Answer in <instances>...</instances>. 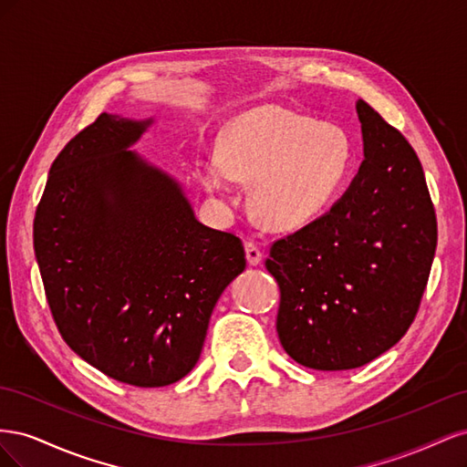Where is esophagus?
I'll list each match as a JSON object with an SVG mask.
<instances>
[{
    "mask_svg": "<svg viewBox=\"0 0 467 467\" xmlns=\"http://www.w3.org/2000/svg\"><path fill=\"white\" fill-rule=\"evenodd\" d=\"M245 253H247V263L249 265H253V266L261 265L263 251H261V247L255 242H253V239H249V242L245 244Z\"/></svg>",
    "mask_w": 467,
    "mask_h": 467,
    "instance_id": "1",
    "label": "esophagus"
}]
</instances>
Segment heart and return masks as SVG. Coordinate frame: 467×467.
<instances>
[{
	"label": "heart",
	"instance_id": "obj_1",
	"mask_svg": "<svg viewBox=\"0 0 467 467\" xmlns=\"http://www.w3.org/2000/svg\"><path fill=\"white\" fill-rule=\"evenodd\" d=\"M352 142L335 122L278 105L251 109L223 132L220 155L199 163L208 191L249 182V204L271 230H296L321 216L341 192Z\"/></svg>",
	"mask_w": 467,
	"mask_h": 467
}]
</instances>
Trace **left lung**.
I'll return each instance as SVG.
<instances>
[{
  "label": "left lung",
  "mask_w": 467,
  "mask_h": 467,
  "mask_svg": "<svg viewBox=\"0 0 467 467\" xmlns=\"http://www.w3.org/2000/svg\"><path fill=\"white\" fill-rule=\"evenodd\" d=\"M364 161L327 214L276 239L265 261L280 286V345L314 370H350L411 327L436 251L425 173L405 136L362 99Z\"/></svg>",
  "instance_id": "8db88e82"
}]
</instances>
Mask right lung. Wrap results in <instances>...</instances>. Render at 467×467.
Returning a JSON list of instances; mask_svg holds the SVG:
<instances>
[{
    "mask_svg": "<svg viewBox=\"0 0 467 467\" xmlns=\"http://www.w3.org/2000/svg\"><path fill=\"white\" fill-rule=\"evenodd\" d=\"M150 122L101 112L69 140L33 228L66 345L136 388L194 368L212 309L245 268L242 239L202 225L171 177L126 150Z\"/></svg>",
    "mask_w": 467,
    "mask_h": 467,
    "instance_id": "1",
    "label": "right lung"
}]
</instances>
